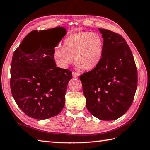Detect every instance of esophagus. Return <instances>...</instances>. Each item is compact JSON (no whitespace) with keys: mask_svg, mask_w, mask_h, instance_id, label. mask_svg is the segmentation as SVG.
Segmentation results:
<instances>
[{"mask_svg":"<svg viewBox=\"0 0 150 150\" xmlns=\"http://www.w3.org/2000/svg\"><path fill=\"white\" fill-rule=\"evenodd\" d=\"M73 77H79V73H77V72H73Z\"/></svg>","mask_w":150,"mask_h":150,"instance_id":"esophagus-1","label":"esophagus"}]
</instances>
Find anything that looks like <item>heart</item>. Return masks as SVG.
I'll return each instance as SVG.
<instances>
[{
  "instance_id": "b5f03b06",
  "label": "heart",
  "mask_w": 150,
  "mask_h": 150,
  "mask_svg": "<svg viewBox=\"0 0 150 150\" xmlns=\"http://www.w3.org/2000/svg\"><path fill=\"white\" fill-rule=\"evenodd\" d=\"M103 54V40L99 34L91 32H81L69 35L63 45L55 48L54 57L62 67H67L73 62L85 70L95 68Z\"/></svg>"
}]
</instances>
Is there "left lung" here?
<instances>
[{
	"label": "left lung",
	"mask_w": 150,
	"mask_h": 150,
	"mask_svg": "<svg viewBox=\"0 0 150 150\" xmlns=\"http://www.w3.org/2000/svg\"><path fill=\"white\" fill-rule=\"evenodd\" d=\"M103 54L98 65L80 76L86 106L100 120H114L125 114L133 102L138 73L133 55L122 37L98 28Z\"/></svg>",
	"instance_id": "1"
}]
</instances>
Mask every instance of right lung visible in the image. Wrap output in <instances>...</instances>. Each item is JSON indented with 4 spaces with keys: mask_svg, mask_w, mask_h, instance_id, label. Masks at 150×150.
Returning a JSON list of instances; mask_svg holds the SVG:
<instances>
[{
    "mask_svg": "<svg viewBox=\"0 0 150 150\" xmlns=\"http://www.w3.org/2000/svg\"><path fill=\"white\" fill-rule=\"evenodd\" d=\"M42 31L56 35L57 38H40L41 31L37 30L29 33L14 52L11 67V88L15 102L27 116L38 120L60 113L72 79L71 71L56 67L54 57V48L67 33L65 28Z\"/></svg>",
    "mask_w": 150,
    "mask_h": 150,
    "instance_id": "obj_1",
    "label": "right lung"
}]
</instances>
